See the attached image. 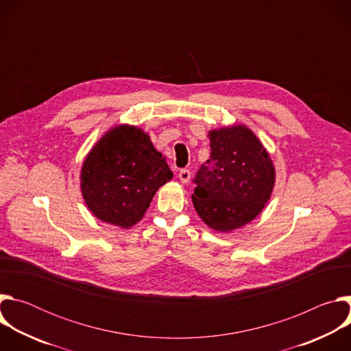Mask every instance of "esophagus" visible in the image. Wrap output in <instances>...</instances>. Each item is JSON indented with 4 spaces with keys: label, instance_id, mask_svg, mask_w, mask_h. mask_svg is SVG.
<instances>
[{
    "label": "esophagus",
    "instance_id": "34e87169",
    "mask_svg": "<svg viewBox=\"0 0 351 351\" xmlns=\"http://www.w3.org/2000/svg\"><path fill=\"white\" fill-rule=\"evenodd\" d=\"M190 178H191V172H190L189 169H182V171L179 172V180H180L182 183H187V182L190 180Z\"/></svg>",
    "mask_w": 351,
    "mask_h": 351
}]
</instances>
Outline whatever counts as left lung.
Listing matches in <instances>:
<instances>
[{"mask_svg": "<svg viewBox=\"0 0 351 351\" xmlns=\"http://www.w3.org/2000/svg\"><path fill=\"white\" fill-rule=\"evenodd\" d=\"M208 137L211 156L194 179L193 206L211 229L232 232L264 210L275 186V167L244 125L213 129Z\"/></svg>", "mask_w": 351, "mask_h": 351, "instance_id": "left-lung-1", "label": "left lung"}]
</instances>
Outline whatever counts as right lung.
I'll return each instance as SVG.
<instances>
[{
  "instance_id": "1",
  "label": "right lung",
  "mask_w": 351,
  "mask_h": 351,
  "mask_svg": "<svg viewBox=\"0 0 351 351\" xmlns=\"http://www.w3.org/2000/svg\"><path fill=\"white\" fill-rule=\"evenodd\" d=\"M172 176L167 158L145 132L118 125L86 156L80 190L95 218L129 229L143 218L157 190Z\"/></svg>"
}]
</instances>
